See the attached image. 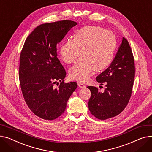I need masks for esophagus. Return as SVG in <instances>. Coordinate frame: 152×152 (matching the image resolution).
Returning a JSON list of instances; mask_svg holds the SVG:
<instances>
[{
    "label": "esophagus",
    "instance_id": "1",
    "mask_svg": "<svg viewBox=\"0 0 152 152\" xmlns=\"http://www.w3.org/2000/svg\"><path fill=\"white\" fill-rule=\"evenodd\" d=\"M77 85H78V87L79 88H84V87H86V86L83 83H78Z\"/></svg>",
    "mask_w": 152,
    "mask_h": 152
}]
</instances>
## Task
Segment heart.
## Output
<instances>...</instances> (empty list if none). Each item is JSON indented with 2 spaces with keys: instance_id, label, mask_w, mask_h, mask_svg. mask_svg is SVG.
<instances>
[{
  "instance_id": "obj_1",
  "label": "heart",
  "mask_w": 152,
  "mask_h": 152,
  "mask_svg": "<svg viewBox=\"0 0 152 152\" xmlns=\"http://www.w3.org/2000/svg\"><path fill=\"white\" fill-rule=\"evenodd\" d=\"M117 47L115 35L106 29L96 26H86L75 32L73 39H68L60 46V56L66 64L82 58L70 68V77L86 81L95 69L101 72L113 61Z\"/></svg>"
}]
</instances>
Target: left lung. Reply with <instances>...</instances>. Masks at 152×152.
<instances>
[{"mask_svg": "<svg viewBox=\"0 0 152 152\" xmlns=\"http://www.w3.org/2000/svg\"><path fill=\"white\" fill-rule=\"evenodd\" d=\"M134 75L132 50L123 37L113 62L96 78L101 85L106 84L104 92H100L95 87H87L91 92L88 103L91 114L98 119L106 120L122 113L130 99Z\"/></svg>", "mask_w": 152, "mask_h": 152, "instance_id": "obj_1", "label": "left lung"}]
</instances>
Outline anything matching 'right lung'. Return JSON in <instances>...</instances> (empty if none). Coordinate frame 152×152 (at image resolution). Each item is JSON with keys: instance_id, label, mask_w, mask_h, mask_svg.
I'll return each instance as SVG.
<instances>
[{"instance_id": "1", "label": "right lung", "mask_w": 152, "mask_h": 152, "mask_svg": "<svg viewBox=\"0 0 152 152\" xmlns=\"http://www.w3.org/2000/svg\"><path fill=\"white\" fill-rule=\"evenodd\" d=\"M77 23L68 20L38 26L27 38L20 56L19 78L24 98L37 116L52 120L65 110L76 82L65 83L66 72L57 46ZM58 80L57 89L53 84Z\"/></svg>"}]
</instances>
